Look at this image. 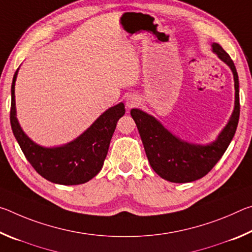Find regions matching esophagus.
Masks as SVG:
<instances>
[{
  "instance_id": "34e87169",
  "label": "esophagus",
  "mask_w": 252,
  "mask_h": 252,
  "mask_svg": "<svg viewBox=\"0 0 252 252\" xmlns=\"http://www.w3.org/2000/svg\"><path fill=\"white\" fill-rule=\"evenodd\" d=\"M138 103H139L138 97L134 96V95H129L126 100V104L127 108H132V106H135Z\"/></svg>"
}]
</instances>
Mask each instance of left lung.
Masks as SVG:
<instances>
[{"label": "left lung", "mask_w": 252, "mask_h": 252, "mask_svg": "<svg viewBox=\"0 0 252 252\" xmlns=\"http://www.w3.org/2000/svg\"><path fill=\"white\" fill-rule=\"evenodd\" d=\"M211 46L212 52L232 71L236 91L233 112L215 141L208 144L187 142L170 132L155 117L140 109L131 110L150 165L156 173L170 182H192L206 176L223 156L236 133L240 114L238 73L229 54L218 43Z\"/></svg>", "instance_id": "1"}]
</instances>
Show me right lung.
<instances>
[{
	"instance_id": "obj_1",
	"label": "right lung",
	"mask_w": 252,
	"mask_h": 252,
	"mask_svg": "<svg viewBox=\"0 0 252 252\" xmlns=\"http://www.w3.org/2000/svg\"><path fill=\"white\" fill-rule=\"evenodd\" d=\"M11 88V126L25 158L35 171L57 185L74 186L94 178L103 167L109 146L119 119L126 113L125 104L111 106L101 114L82 134L60 147L46 148L32 141L22 130L16 118L15 81Z\"/></svg>"
}]
</instances>
